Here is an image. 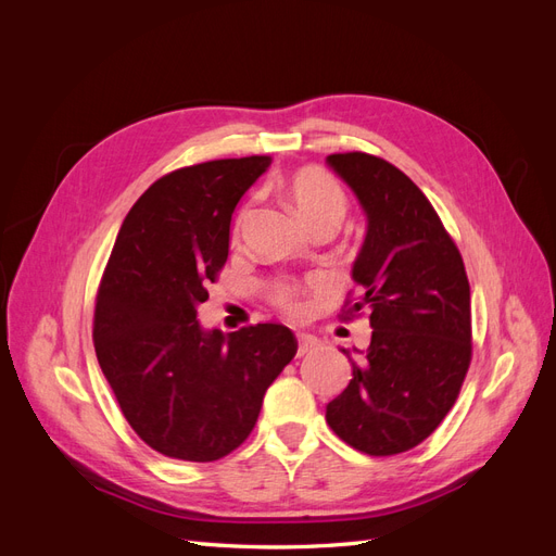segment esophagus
<instances>
[{
    "label": "esophagus",
    "mask_w": 556,
    "mask_h": 556,
    "mask_svg": "<svg viewBox=\"0 0 556 556\" xmlns=\"http://www.w3.org/2000/svg\"><path fill=\"white\" fill-rule=\"evenodd\" d=\"M319 348H323V341H319L317 336L301 333V336H299V350H296V355L304 357V355H311V352H315V350H319Z\"/></svg>",
    "instance_id": "esophagus-1"
}]
</instances>
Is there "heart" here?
I'll return each instance as SVG.
<instances>
[{
    "instance_id": "b5f03b06",
    "label": "heart",
    "mask_w": 556,
    "mask_h": 556,
    "mask_svg": "<svg viewBox=\"0 0 556 556\" xmlns=\"http://www.w3.org/2000/svg\"><path fill=\"white\" fill-rule=\"evenodd\" d=\"M285 194H288L290 206L299 220L308 229L323 223L339 225L348 208L345 192L341 190V185L319 169L296 172L288 182H285ZM276 301L290 313L301 311L299 296L292 285H280L276 290Z\"/></svg>"
}]
</instances>
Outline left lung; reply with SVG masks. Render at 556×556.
<instances>
[{
	"instance_id": "8db88e82",
	"label": "left lung",
	"mask_w": 556,
	"mask_h": 556,
	"mask_svg": "<svg viewBox=\"0 0 556 556\" xmlns=\"http://www.w3.org/2000/svg\"><path fill=\"white\" fill-rule=\"evenodd\" d=\"M355 192L366 237L352 264L371 313V345L345 350L352 380L327 403L333 433L374 457L422 443L454 406L470 364V288L439 215L396 166L366 153L329 155Z\"/></svg>"
}]
</instances>
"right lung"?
<instances>
[{
    "mask_svg": "<svg viewBox=\"0 0 556 556\" xmlns=\"http://www.w3.org/2000/svg\"><path fill=\"white\" fill-rule=\"evenodd\" d=\"M268 157L185 166L139 197L117 231L94 308L99 366L129 427L182 462H215L255 427L296 355L285 325L206 329L197 308L229 255L231 213Z\"/></svg>",
    "mask_w": 556,
    "mask_h": 556,
    "instance_id": "add662e5",
    "label": "right lung"
}]
</instances>
